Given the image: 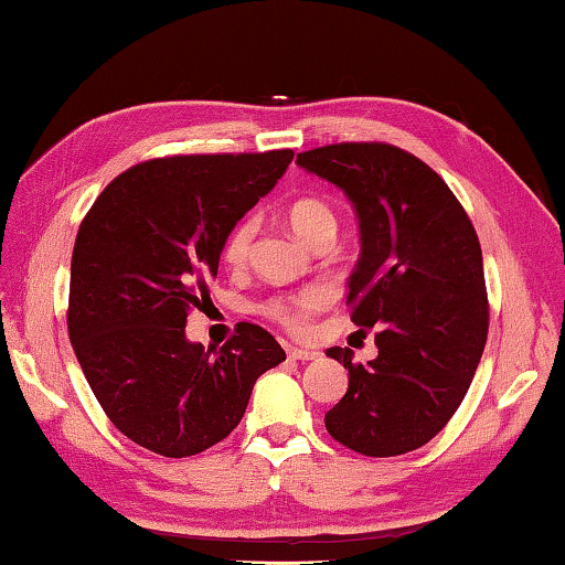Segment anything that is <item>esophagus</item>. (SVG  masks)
<instances>
[{"label":"esophagus","mask_w":565,"mask_h":565,"mask_svg":"<svg viewBox=\"0 0 565 565\" xmlns=\"http://www.w3.org/2000/svg\"><path fill=\"white\" fill-rule=\"evenodd\" d=\"M286 355L291 358V361H316L318 355L321 353H316V351H309V348H289V351H286Z\"/></svg>","instance_id":"34e87169"}]
</instances>
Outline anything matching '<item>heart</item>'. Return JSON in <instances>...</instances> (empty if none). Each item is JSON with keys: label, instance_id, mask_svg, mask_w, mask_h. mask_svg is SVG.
I'll return each instance as SVG.
<instances>
[{"label": "heart", "instance_id": "heart-1", "mask_svg": "<svg viewBox=\"0 0 565 565\" xmlns=\"http://www.w3.org/2000/svg\"><path fill=\"white\" fill-rule=\"evenodd\" d=\"M286 217H289L291 230L309 244H316L328 237L333 239L335 227H338V217L333 207L323 198H316V194H306V198L294 200L289 204V210H286ZM254 232H256L254 217H244L230 230L227 239L222 244V262L227 264L230 269H242V266L247 264ZM326 303H328V294L323 289H318V286H309V289H301L294 294L271 296V299L262 306V311L266 318H271L274 323L286 328V331L306 333L309 331L311 316L316 311H321Z\"/></svg>", "mask_w": 565, "mask_h": 565}]
</instances>
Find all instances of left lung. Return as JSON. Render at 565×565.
I'll use <instances>...</instances> for the list:
<instances>
[{
    "label": "left lung",
    "mask_w": 565,
    "mask_h": 565,
    "mask_svg": "<svg viewBox=\"0 0 565 565\" xmlns=\"http://www.w3.org/2000/svg\"><path fill=\"white\" fill-rule=\"evenodd\" d=\"M301 168L355 204L363 252L351 274V321L375 328V361L328 348L348 390L326 413L335 443L365 457L427 445L452 419L489 333L481 247L437 172L390 142H333L299 152Z\"/></svg>",
    "instance_id": "left-lung-1"
}]
</instances>
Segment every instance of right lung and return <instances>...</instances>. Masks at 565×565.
I'll list each match as a JSON object with an SVG mask.
<instances>
[{"label":"right lung","mask_w":565,"mask_h":565,"mask_svg":"<svg viewBox=\"0 0 565 565\" xmlns=\"http://www.w3.org/2000/svg\"><path fill=\"white\" fill-rule=\"evenodd\" d=\"M294 150L152 158L113 180L81 222L68 338L108 419L162 457H192L239 425L256 377L286 361L276 338L237 323L220 351L184 338L210 299L222 244Z\"/></svg>","instance_id":"add662e5"}]
</instances>
